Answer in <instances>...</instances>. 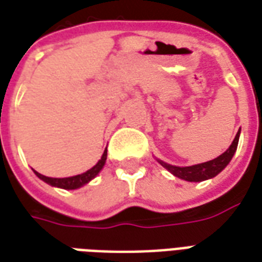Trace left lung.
<instances>
[{
    "label": "left lung",
    "instance_id": "1",
    "mask_svg": "<svg viewBox=\"0 0 262 262\" xmlns=\"http://www.w3.org/2000/svg\"><path fill=\"white\" fill-rule=\"evenodd\" d=\"M239 135L240 130L237 132V135L234 137V140L232 141V144L228 150L225 151L224 154H221L218 158H215L212 161H208V162H203V164H199V165L193 166H175L169 165V164H165L160 161V164L164 168L169 170L170 173H173L175 176L180 178V179L189 180V182H203L205 179H210V178H214L220 173L221 170L224 169L225 166L229 164V161L232 160L234 151L237 148V143H239Z\"/></svg>",
    "mask_w": 262,
    "mask_h": 262
}]
</instances>
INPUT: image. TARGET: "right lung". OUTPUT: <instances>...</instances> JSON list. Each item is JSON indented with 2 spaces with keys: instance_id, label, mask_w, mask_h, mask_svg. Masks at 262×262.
Here are the masks:
<instances>
[{
  "instance_id": "obj_1",
  "label": "right lung",
  "mask_w": 262,
  "mask_h": 262,
  "mask_svg": "<svg viewBox=\"0 0 262 262\" xmlns=\"http://www.w3.org/2000/svg\"><path fill=\"white\" fill-rule=\"evenodd\" d=\"M105 160H106V148L104 151V154H102L101 160L97 162L96 165L93 166L92 169H89L87 172L82 173V175H76V176H71V178H48V176H44L41 173H38L34 170V173L40 178L41 180H44L46 183L51 186H55V187H61V189H77V187H80V186L86 185L87 182H90L93 178H96L98 175V172L102 169V166L105 164Z\"/></svg>"
}]
</instances>
